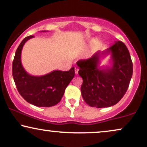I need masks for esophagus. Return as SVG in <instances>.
<instances>
[{
	"label": "esophagus",
	"instance_id": "34e87169",
	"mask_svg": "<svg viewBox=\"0 0 147 147\" xmlns=\"http://www.w3.org/2000/svg\"><path fill=\"white\" fill-rule=\"evenodd\" d=\"M75 74H78V68H77V67H75Z\"/></svg>",
	"mask_w": 147,
	"mask_h": 147
}]
</instances>
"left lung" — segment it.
Wrapping results in <instances>:
<instances>
[{
  "instance_id": "obj_1",
  "label": "left lung",
  "mask_w": 147,
  "mask_h": 147,
  "mask_svg": "<svg viewBox=\"0 0 147 147\" xmlns=\"http://www.w3.org/2000/svg\"><path fill=\"white\" fill-rule=\"evenodd\" d=\"M109 54L111 66L99 67L100 60ZM76 65L83 80V99L97 108L117 104L125 94L133 73L129 50L122 41H115L106 50L97 52L88 59L80 60Z\"/></svg>"
}]
</instances>
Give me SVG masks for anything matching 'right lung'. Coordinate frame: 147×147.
<instances>
[{"mask_svg":"<svg viewBox=\"0 0 147 147\" xmlns=\"http://www.w3.org/2000/svg\"><path fill=\"white\" fill-rule=\"evenodd\" d=\"M33 37L30 35L24 38L16 50L12 65L14 82L20 95L30 104L38 107L55 106L61 100L65 88L74 77V67L67 71L54 70L40 76L27 73L22 65L21 53L25 43Z\"/></svg>","mask_w":147,"mask_h":147,"instance_id":"right-lung-1","label":"right lung"}]
</instances>
